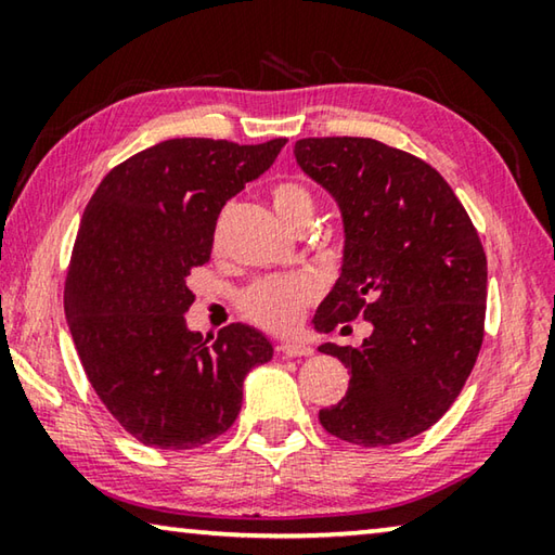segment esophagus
Returning a JSON list of instances; mask_svg holds the SVG:
<instances>
[{"mask_svg":"<svg viewBox=\"0 0 555 555\" xmlns=\"http://www.w3.org/2000/svg\"><path fill=\"white\" fill-rule=\"evenodd\" d=\"M279 352L284 357H311L313 347H308L304 343H281Z\"/></svg>","mask_w":555,"mask_h":555,"instance_id":"obj_1","label":"esophagus"}]
</instances>
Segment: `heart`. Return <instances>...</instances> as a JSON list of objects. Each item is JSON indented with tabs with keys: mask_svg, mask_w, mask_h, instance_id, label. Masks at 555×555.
<instances>
[{
	"mask_svg": "<svg viewBox=\"0 0 555 555\" xmlns=\"http://www.w3.org/2000/svg\"><path fill=\"white\" fill-rule=\"evenodd\" d=\"M269 198L281 222H286L291 230L313 220L315 201L304 183L279 181L271 188ZM315 296L318 286L308 276H267L242 291L240 311L264 331L286 333L298 325Z\"/></svg>",
	"mask_w": 555,
	"mask_h": 555,
	"instance_id": "heart-1",
	"label": "heart"
}]
</instances>
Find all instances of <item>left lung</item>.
<instances>
[{
    "label": "left lung",
    "mask_w": 555,
    "mask_h": 555,
    "mask_svg": "<svg viewBox=\"0 0 555 555\" xmlns=\"http://www.w3.org/2000/svg\"><path fill=\"white\" fill-rule=\"evenodd\" d=\"M294 154L345 222L343 274L313 323L323 333L360 315L372 323L360 347L321 345L350 372V387L318 418L345 443H401L453 406L480 354V234L424 158L364 137L298 139Z\"/></svg>",
    "instance_id": "8db88e82"
}]
</instances>
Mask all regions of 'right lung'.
Instances as JSON below:
<instances>
[{"label": "right lung", "instance_id": "1", "mask_svg": "<svg viewBox=\"0 0 555 555\" xmlns=\"http://www.w3.org/2000/svg\"><path fill=\"white\" fill-rule=\"evenodd\" d=\"M264 144L168 139L112 168L82 212L65 274V318L92 389L139 443L193 450L228 430L242 382L274 347L232 323L185 327L188 276L210 261L222 205L274 164Z\"/></svg>", "mask_w": 555, "mask_h": 555}]
</instances>
